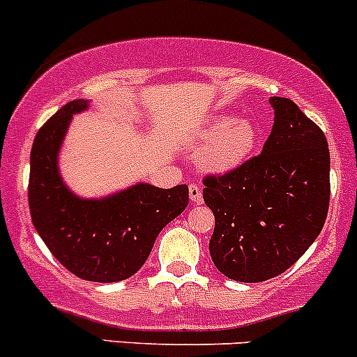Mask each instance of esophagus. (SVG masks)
<instances>
[{"instance_id":"obj_1","label":"esophagus","mask_w":357,"mask_h":357,"mask_svg":"<svg viewBox=\"0 0 357 357\" xmlns=\"http://www.w3.org/2000/svg\"><path fill=\"white\" fill-rule=\"evenodd\" d=\"M189 196L192 203H201L203 201V190L197 183H189Z\"/></svg>"}]
</instances>
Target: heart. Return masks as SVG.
Segmentation results:
<instances>
[{"mask_svg":"<svg viewBox=\"0 0 357 357\" xmlns=\"http://www.w3.org/2000/svg\"><path fill=\"white\" fill-rule=\"evenodd\" d=\"M258 141L256 125L249 120H235L229 115L216 116L201 130L203 163L213 172H229L244 163L255 151Z\"/></svg>","mask_w":357,"mask_h":357,"instance_id":"b5f03b06","label":"heart"}]
</instances>
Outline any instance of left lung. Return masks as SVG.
I'll return each mask as SVG.
<instances>
[{
	"label": "left lung",
	"mask_w": 357,
	"mask_h": 357,
	"mask_svg": "<svg viewBox=\"0 0 357 357\" xmlns=\"http://www.w3.org/2000/svg\"><path fill=\"white\" fill-rule=\"evenodd\" d=\"M275 123L263 151L203 178L215 215L209 255L225 277L270 280L321 232L330 204V151L321 128L287 98H271Z\"/></svg>",
	"instance_id": "8db88e82"
}]
</instances>
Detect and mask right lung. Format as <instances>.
I'll return each instance as SVG.
<instances>
[{
  "label": "right lung",
  "mask_w": 357,
  "mask_h": 357,
  "mask_svg": "<svg viewBox=\"0 0 357 357\" xmlns=\"http://www.w3.org/2000/svg\"><path fill=\"white\" fill-rule=\"evenodd\" d=\"M82 99L61 106L36 134L29 208L44 244L68 271L89 282H120L141 270L158 234L189 203L185 183L158 189L137 183L106 199H79L58 175L56 156Z\"/></svg>",
  "instance_id": "obj_1"
}]
</instances>
